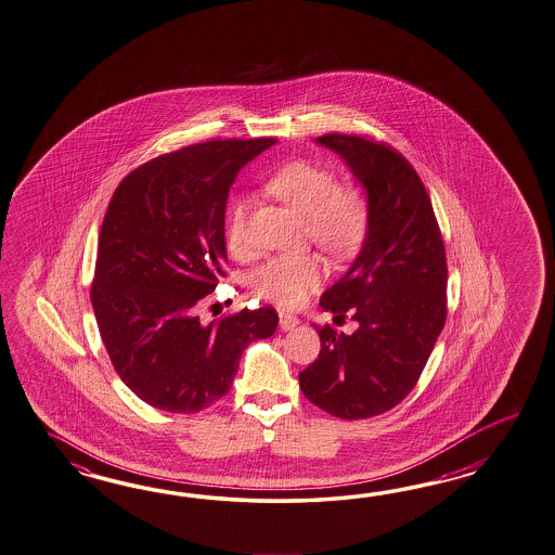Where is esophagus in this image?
Listing matches in <instances>:
<instances>
[{"label":"esophagus","mask_w":555,"mask_h":555,"mask_svg":"<svg viewBox=\"0 0 555 555\" xmlns=\"http://www.w3.org/2000/svg\"><path fill=\"white\" fill-rule=\"evenodd\" d=\"M299 320L296 315H292V313L280 312V327L284 330V332H292L294 327H298Z\"/></svg>","instance_id":"esophagus-1"}]
</instances>
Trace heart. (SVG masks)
<instances>
[{"instance_id": "b5f03b06", "label": "heart", "mask_w": 555, "mask_h": 555, "mask_svg": "<svg viewBox=\"0 0 555 555\" xmlns=\"http://www.w3.org/2000/svg\"><path fill=\"white\" fill-rule=\"evenodd\" d=\"M266 189L306 217L308 235L330 256L346 257L364 240L369 225V203L358 186L336 185L334 172L312 160H289L271 172ZM247 201H233L229 207L225 240L231 254L245 256L247 240ZM324 270L313 256L271 257L254 275L261 298L284 308H296L322 284Z\"/></svg>"}]
</instances>
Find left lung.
I'll list each match as a JSON object with an SVG mask.
<instances>
[{"label": "left lung", "instance_id": "obj_1", "mask_svg": "<svg viewBox=\"0 0 555 555\" xmlns=\"http://www.w3.org/2000/svg\"><path fill=\"white\" fill-rule=\"evenodd\" d=\"M364 189L369 225L352 266L320 298L352 313V334L318 327L322 350L299 372L306 398L338 418L390 411L412 390L447 320V259L427 189L409 160L362 137L324 134Z\"/></svg>", "mask_w": 555, "mask_h": 555}]
</instances>
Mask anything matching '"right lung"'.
<instances>
[{
	"label": "right lung",
	"mask_w": 555,
	"mask_h": 555,
	"mask_svg": "<svg viewBox=\"0 0 555 555\" xmlns=\"http://www.w3.org/2000/svg\"><path fill=\"white\" fill-rule=\"evenodd\" d=\"M275 139L209 141L163 155L116 186L90 292L116 374L158 411L199 412L225 397L271 308L203 324L201 299L225 275V207L237 172Z\"/></svg>",
	"instance_id": "obj_1"
}]
</instances>
